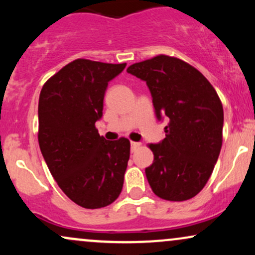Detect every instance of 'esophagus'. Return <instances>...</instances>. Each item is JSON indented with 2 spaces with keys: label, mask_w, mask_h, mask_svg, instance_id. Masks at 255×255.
Here are the masks:
<instances>
[{
  "label": "esophagus",
  "mask_w": 255,
  "mask_h": 255,
  "mask_svg": "<svg viewBox=\"0 0 255 255\" xmlns=\"http://www.w3.org/2000/svg\"><path fill=\"white\" fill-rule=\"evenodd\" d=\"M140 146H141V144H140V142H134V141H131V142H130V150H131V152L136 151L137 148L140 147Z\"/></svg>",
  "instance_id": "34e87169"
}]
</instances>
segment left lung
I'll use <instances>...</instances> for the list:
<instances>
[{"instance_id": "1", "label": "left lung", "mask_w": 255, "mask_h": 255, "mask_svg": "<svg viewBox=\"0 0 255 255\" xmlns=\"http://www.w3.org/2000/svg\"><path fill=\"white\" fill-rule=\"evenodd\" d=\"M127 72L146 81L157 119L169 124L159 144H150L153 163L145 169L157 197L192 199L211 176L223 141V105L210 81L177 57L158 55Z\"/></svg>"}]
</instances>
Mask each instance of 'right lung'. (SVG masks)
Masks as SVG:
<instances>
[{
  "mask_svg": "<svg viewBox=\"0 0 255 255\" xmlns=\"http://www.w3.org/2000/svg\"><path fill=\"white\" fill-rule=\"evenodd\" d=\"M125 67L78 58L52 75L40 91V151L58 187L84 209L108 206L124 186L129 140L109 141L95 125L103 115L108 83Z\"/></svg>",
  "mask_w": 255,
  "mask_h": 255,
  "instance_id": "obj_1",
  "label": "right lung"
}]
</instances>
